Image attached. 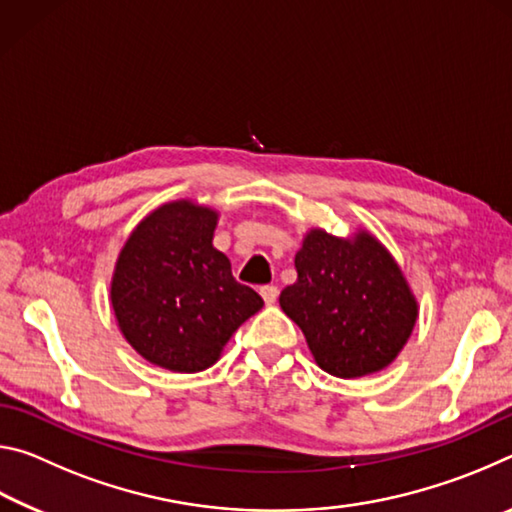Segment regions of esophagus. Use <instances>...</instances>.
<instances>
[{"label":"esophagus","mask_w":512,"mask_h":512,"mask_svg":"<svg viewBox=\"0 0 512 512\" xmlns=\"http://www.w3.org/2000/svg\"><path fill=\"white\" fill-rule=\"evenodd\" d=\"M259 293H262L266 305H273V302L277 300V293H280V291H277L275 284H266V287L259 289Z\"/></svg>","instance_id":"1"}]
</instances>
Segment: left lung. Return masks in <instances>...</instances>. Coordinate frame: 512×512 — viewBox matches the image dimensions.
<instances>
[{"mask_svg": "<svg viewBox=\"0 0 512 512\" xmlns=\"http://www.w3.org/2000/svg\"><path fill=\"white\" fill-rule=\"evenodd\" d=\"M296 273L298 280L280 293V307L329 375H370L409 341L418 305L400 266L368 232L345 241L311 230L296 255Z\"/></svg>", "mask_w": 512, "mask_h": 512, "instance_id": "8db88e82", "label": "left lung"}]
</instances>
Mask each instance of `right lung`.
<instances>
[{
    "instance_id": "add662e5",
    "label": "right lung",
    "mask_w": 512,
    "mask_h": 512,
    "mask_svg": "<svg viewBox=\"0 0 512 512\" xmlns=\"http://www.w3.org/2000/svg\"><path fill=\"white\" fill-rule=\"evenodd\" d=\"M214 228V210L178 201L146 216L121 248L112 309L126 341L155 366L210 368L232 332L264 305L212 246Z\"/></svg>"
}]
</instances>
